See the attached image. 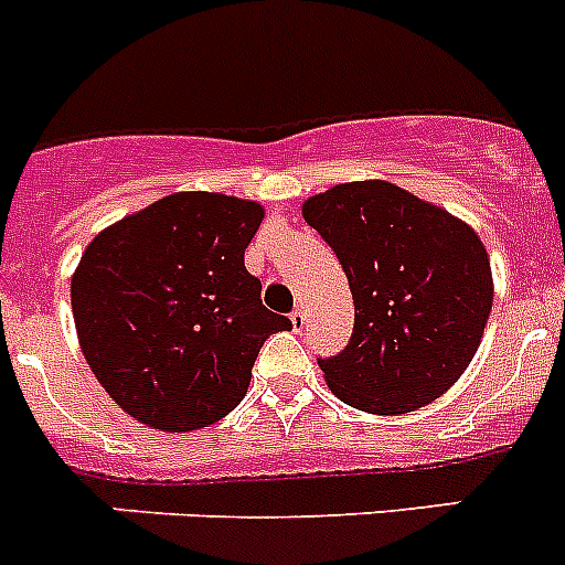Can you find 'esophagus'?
Segmentation results:
<instances>
[{
    "instance_id": "1",
    "label": "esophagus",
    "mask_w": 565,
    "mask_h": 565,
    "mask_svg": "<svg viewBox=\"0 0 565 565\" xmlns=\"http://www.w3.org/2000/svg\"><path fill=\"white\" fill-rule=\"evenodd\" d=\"M291 326H294V331H302V328H306V308H302V306L294 308V311H291Z\"/></svg>"
}]
</instances>
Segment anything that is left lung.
Segmentation results:
<instances>
[{
    "instance_id": "1",
    "label": "left lung",
    "mask_w": 565,
    "mask_h": 565,
    "mask_svg": "<svg viewBox=\"0 0 565 565\" xmlns=\"http://www.w3.org/2000/svg\"><path fill=\"white\" fill-rule=\"evenodd\" d=\"M353 294V333L319 356L331 391L364 413L396 416L436 402L467 371L492 311L478 234L384 181L342 183L302 206Z\"/></svg>"
}]
</instances>
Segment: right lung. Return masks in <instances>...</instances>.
<instances>
[{
    "label": "right lung",
    "instance_id": "add662e5",
    "mask_svg": "<svg viewBox=\"0 0 565 565\" xmlns=\"http://www.w3.org/2000/svg\"><path fill=\"white\" fill-rule=\"evenodd\" d=\"M263 209L214 192L169 194L98 234L70 286L87 364L154 430L221 422L243 402L259 348L291 319L259 299L246 248Z\"/></svg>",
    "mask_w": 565,
    "mask_h": 565
}]
</instances>
